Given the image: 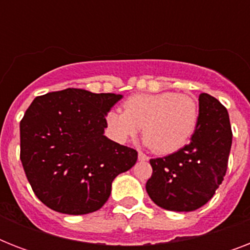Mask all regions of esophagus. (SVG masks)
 I'll use <instances>...</instances> for the list:
<instances>
[{
    "label": "esophagus",
    "mask_w": 250,
    "mask_h": 250,
    "mask_svg": "<svg viewBox=\"0 0 250 250\" xmlns=\"http://www.w3.org/2000/svg\"><path fill=\"white\" fill-rule=\"evenodd\" d=\"M137 157H139V161H148V156H146V154H144L143 152H139Z\"/></svg>",
    "instance_id": "esophagus-1"
}]
</instances>
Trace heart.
Wrapping results in <instances>:
<instances>
[{
    "label": "heart",
    "mask_w": 250,
    "mask_h": 250,
    "mask_svg": "<svg viewBox=\"0 0 250 250\" xmlns=\"http://www.w3.org/2000/svg\"><path fill=\"white\" fill-rule=\"evenodd\" d=\"M125 111L110 110L106 125L114 140L127 143L143 127L145 144L158 154H171L183 149L200 123V106L189 94L176 92L137 93L123 104Z\"/></svg>",
    "instance_id": "heart-1"
}]
</instances>
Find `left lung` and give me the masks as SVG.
<instances>
[{
  "label": "left lung",
  "instance_id": "left-lung-1",
  "mask_svg": "<svg viewBox=\"0 0 250 250\" xmlns=\"http://www.w3.org/2000/svg\"><path fill=\"white\" fill-rule=\"evenodd\" d=\"M200 123L189 144L150 160L146 192L160 208L192 211L213 197L227 171L232 129L227 109L208 93L198 96Z\"/></svg>",
  "mask_w": 250,
  "mask_h": 250
}]
</instances>
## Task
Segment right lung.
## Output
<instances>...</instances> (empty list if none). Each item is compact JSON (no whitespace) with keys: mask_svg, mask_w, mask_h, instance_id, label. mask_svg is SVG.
<instances>
[{"mask_svg":"<svg viewBox=\"0 0 250 250\" xmlns=\"http://www.w3.org/2000/svg\"><path fill=\"white\" fill-rule=\"evenodd\" d=\"M121 94L67 88L39 96L21 121V161L32 190L58 213L96 211L117 175L137 161L135 149L104 136L106 113Z\"/></svg>","mask_w":250,"mask_h":250,"instance_id":"right-lung-1","label":"right lung"}]
</instances>
